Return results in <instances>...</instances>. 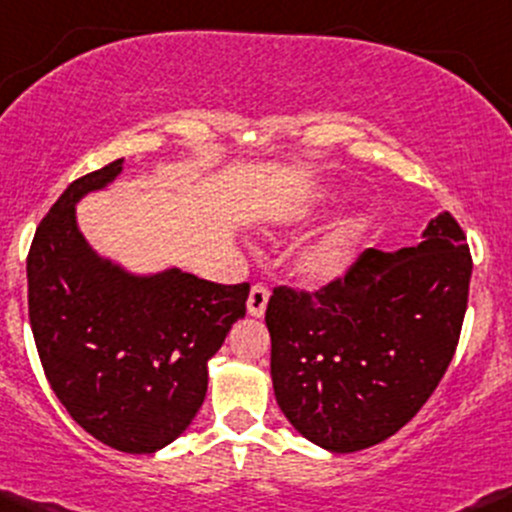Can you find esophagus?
<instances>
[{
	"label": "esophagus",
	"instance_id": "esophagus-1",
	"mask_svg": "<svg viewBox=\"0 0 512 512\" xmlns=\"http://www.w3.org/2000/svg\"><path fill=\"white\" fill-rule=\"evenodd\" d=\"M266 305H268V288L261 286V283H256V286L251 288L249 300H246V310H249V315H254V318H263Z\"/></svg>",
	"mask_w": 512,
	"mask_h": 512
}]
</instances>
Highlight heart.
<instances>
[{"label":"heart","instance_id":"1","mask_svg":"<svg viewBox=\"0 0 512 512\" xmlns=\"http://www.w3.org/2000/svg\"><path fill=\"white\" fill-rule=\"evenodd\" d=\"M330 204H335V194L328 192V189H320V192H310L303 199H298V202L288 204L278 219L283 224H303V221L325 212ZM360 231V221L345 219L330 226L318 239L305 244L298 251V256H295L293 266L300 283H305L310 288H323L328 283L337 281V278H342V273H347V268L355 263Z\"/></svg>","mask_w":512,"mask_h":512}]
</instances>
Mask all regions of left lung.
Here are the masks:
<instances>
[{
    "instance_id": "8db88e82",
    "label": "left lung",
    "mask_w": 512,
    "mask_h": 512,
    "mask_svg": "<svg viewBox=\"0 0 512 512\" xmlns=\"http://www.w3.org/2000/svg\"><path fill=\"white\" fill-rule=\"evenodd\" d=\"M471 271L466 234L441 212L421 244L362 251L320 291L273 288L271 379L293 429L352 453L412 421L456 352Z\"/></svg>"
}]
</instances>
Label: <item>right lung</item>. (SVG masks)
Instances as JSON below:
<instances>
[{
	"label": "right lung",
	"instance_id": "add662e5",
	"mask_svg": "<svg viewBox=\"0 0 512 512\" xmlns=\"http://www.w3.org/2000/svg\"><path fill=\"white\" fill-rule=\"evenodd\" d=\"M123 160L68 184L26 258L29 323L51 389L81 429L110 449L172 444L207 397V362L246 315L249 283L221 286L167 268L135 276L100 258L76 204L108 187Z\"/></svg>",
	"mask_w": 512,
	"mask_h": 512
}]
</instances>
